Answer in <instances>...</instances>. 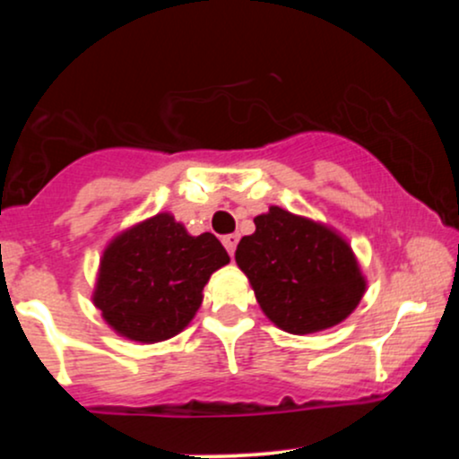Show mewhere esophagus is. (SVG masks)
<instances>
[{"instance_id":"34e87169","label":"esophagus","mask_w":459,"mask_h":459,"mask_svg":"<svg viewBox=\"0 0 459 459\" xmlns=\"http://www.w3.org/2000/svg\"><path fill=\"white\" fill-rule=\"evenodd\" d=\"M237 241H239V235H237V233H230V235H224V237H222V244H224L226 250H229L230 256L235 255Z\"/></svg>"}]
</instances>
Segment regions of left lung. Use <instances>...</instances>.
Returning <instances> with one entry per match:
<instances>
[{"instance_id": "8db88e82", "label": "left lung", "mask_w": 459, "mask_h": 459, "mask_svg": "<svg viewBox=\"0 0 459 459\" xmlns=\"http://www.w3.org/2000/svg\"><path fill=\"white\" fill-rule=\"evenodd\" d=\"M241 237L235 261L278 328L310 334L343 321L365 293L351 247L328 226L270 207Z\"/></svg>"}]
</instances>
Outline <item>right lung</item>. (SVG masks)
<instances>
[{
    "label": "right lung",
    "instance_id": "obj_1",
    "mask_svg": "<svg viewBox=\"0 0 459 459\" xmlns=\"http://www.w3.org/2000/svg\"><path fill=\"white\" fill-rule=\"evenodd\" d=\"M229 261L215 235L192 237L170 213H160L103 252L94 307L131 341H166L192 321L209 276Z\"/></svg>",
    "mask_w": 459,
    "mask_h": 459
}]
</instances>
